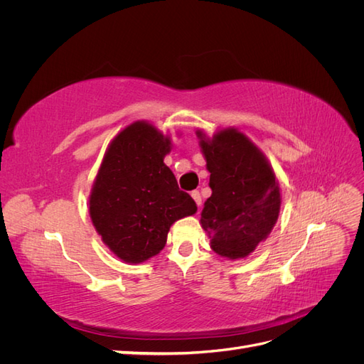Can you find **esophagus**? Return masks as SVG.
I'll return each mask as SVG.
<instances>
[{
	"instance_id": "obj_1",
	"label": "esophagus",
	"mask_w": 364,
	"mask_h": 364,
	"mask_svg": "<svg viewBox=\"0 0 364 364\" xmlns=\"http://www.w3.org/2000/svg\"><path fill=\"white\" fill-rule=\"evenodd\" d=\"M191 197H193V199H194L196 205L200 208V206H202V196H200V193H199V191H197V190H194V191L191 193Z\"/></svg>"
}]
</instances>
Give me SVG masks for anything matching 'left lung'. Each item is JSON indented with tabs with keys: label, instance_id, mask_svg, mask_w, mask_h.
Masks as SVG:
<instances>
[{
	"label": "left lung",
	"instance_id": "1",
	"mask_svg": "<svg viewBox=\"0 0 364 364\" xmlns=\"http://www.w3.org/2000/svg\"><path fill=\"white\" fill-rule=\"evenodd\" d=\"M211 173L213 194L205 202L200 223L218 255L245 258L266 238L279 215L277 178L262 153L235 129L211 141L197 132Z\"/></svg>",
	"mask_w": 364,
	"mask_h": 364
}]
</instances>
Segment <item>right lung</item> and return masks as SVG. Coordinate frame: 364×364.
<instances>
[{
  "instance_id": "right-lung-1",
  "label": "right lung",
  "mask_w": 364,
  "mask_h": 364,
  "mask_svg": "<svg viewBox=\"0 0 364 364\" xmlns=\"http://www.w3.org/2000/svg\"><path fill=\"white\" fill-rule=\"evenodd\" d=\"M170 139L144 121L115 136L97 174L90 214L105 245L126 262L159 253L170 226L197 211L164 164Z\"/></svg>"
}]
</instances>
